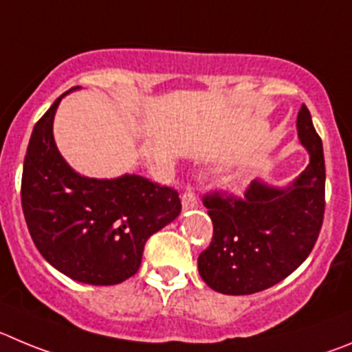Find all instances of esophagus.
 Returning <instances> with one entry per match:
<instances>
[{
	"mask_svg": "<svg viewBox=\"0 0 352 352\" xmlns=\"http://www.w3.org/2000/svg\"><path fill=\"white\" fill-rule=\"evenodd\" d=\"M198 207V199H196L195 192L191 188L186 189V192L182 195V208L184 210H191V208Z\"/></svg>",
	"mask_w": 352,
	"mask_h": 352,
	"instance_id": "obj_1",
	"label": "esophagus"
}]
</instances>
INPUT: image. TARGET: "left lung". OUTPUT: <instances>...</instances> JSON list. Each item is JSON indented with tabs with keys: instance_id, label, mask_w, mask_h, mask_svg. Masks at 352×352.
Here are the masks:
<instances>
[{
	"instance_id": "left-lung-1",
	"label": "left lung",
	"mask_w": 352,
	"mask_h": 352,
	"mask_svg": "<svg viewBox=\"0 0 352 352\" xmlns=\"http://www.w3.org/2000/svg\"><path fill=\"white\" fill-rule=\"evenodd\" d=\"M310 161L286 188L252 180L243 198L207 195L214 236L198 258L208 287L223 294H252L293 274L310 254L324 217V156L309 109L296 119Z\"/></svg>"
}]
</instances>
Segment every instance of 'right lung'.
Segmentation results:
<instances>
[{
	"instance_id": "1",
	"label": "right lung",
	"mask_w": 352,
	"mask_h": 352,
	"mask_svg": "<svg viewBox=\"0 0 352 352\" xmlns=\"http://www.w3.org/2000/svg\"><path fill=\"white\" fill-rule=\"evenodd\" d=\"M72 91L54 101L31 133L22 212L34 245L56 270L78 283L113 286L137 274L148 236L182 207L179 192L140 175L89 179L66 163L52 126L61 98Z\"/></svg>"
}]
</instances>
